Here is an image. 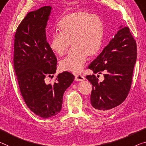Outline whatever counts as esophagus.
I'll return each mask as SVG.
<instances>
[{"label": "esophagus", "instance_id": "obj_1", "mask_svg": "<svg viewBox=\"0 0 146 146\" xmlns=\"http://www.w3.org/2000/svg\"><path fill=\"white\" fill-rule=\"evenodd\" d=\"M84 80L85 78L81 74H75V81L81 82V81H84Z\"/></svg>", "mask_w": 146, "mask_h": 146}]
</instances>
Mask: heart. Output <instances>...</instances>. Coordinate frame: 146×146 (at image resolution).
Instances as JSON below:
<instances>
[{"instance_id":"heart-1","label":"heart","mask_w":146,"mask_h":146,"mask_svg":"<svg viewBox=\"0 0 146 146\" xmlns=\"http://www.w3.org/2000/svg\"><path fill=\"white\" fill-rule=\"evenodd\" d=\"M57 28L60 33L52 35L50 41L51 50L62 56L71 43L72 45L68 56L60 60V68L80 72L84 68L87 56L93 57L100 50L104 34L102 21L97 15L78 10L62 17Z\"/></svg>"}]
</instances>
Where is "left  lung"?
<instances>
[{
  "mask_svg": "<svg viewBox=\"0 0 146 146\" xmlns=\"http://www.w3.org/2000/svg\"><path fill=\"white\" fill-rule=\"evenodd\" d=\"M114 37L88 68L94 74L103 73L104 80L99 82L95 74L86 78L93 86L91 104L102 112L120 105L126 99L131 87L137 48L129 28L120 27Z\"/></svg>",
  "mask_w": 146,
  "mask_h": 146,
  "instance_id": "obj_1",
  "label": "left lung"
}]
</instances>
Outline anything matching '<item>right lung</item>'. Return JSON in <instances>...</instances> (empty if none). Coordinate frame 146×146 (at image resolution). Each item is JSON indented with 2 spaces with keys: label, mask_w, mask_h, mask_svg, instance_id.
I'll list each match as a JSON object with an SVG mask.
<instances>
[{
  "label": "right lung",
  "mask_w": 146,
  "mask_h": 146,
  "mask_svg": "<svg viewBox=\"0 0 146 146\" xmlns=\"http://www.w3.org/2000/svg\"><path fill=\"white\" fill-rule=\"evenodd\" d=\"M51 10V6H46L29 12L14 36L13 66L20 92L29 108L44 119L60 111L63 94L74 80V76L66 71L58 74L53 84L45 82L57 69V58L46 40Z\"/></svg>",
  "instance_id": "1"
}]
</instances>
